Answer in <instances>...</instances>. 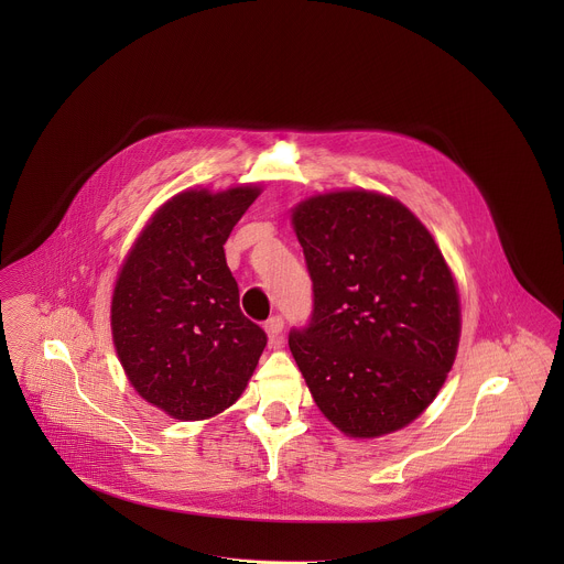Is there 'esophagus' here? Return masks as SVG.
<instances>
[{"instance_id":"1","label":"esophagus","mask_w":564,"mask_h":564,"mask_svg":"<svg viewBox=\"0 0 564 564\" xmlns=\"http://www.w3.org/2000/svg\"><path fill=\"white\" fill-rule=\"evenodd\" d=\"M265 333H268L270 346H274V348L283 346V341H285V337H283V318L279 314H274V316H270L265 321Z\"/></svg>"}]
</instances>
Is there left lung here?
<instances>
[{
	"label": "left lung",
	"instance_id": "8db88e82",
	"mask_svg": "<svg viewBox=\"0 0 564 564\" xmlns=\"http://www.w3.org/2000/svg\"><path fill=\"white\" fill-rule=\"evenodd\" d=\"M312 279V316L292 357L324 413L350 437L404 429L435 399L459 344V294L420 218L366 192L292 209Z\"/></svg>",
	"mask_w": 564,
	"mask_h": 564
}]
</instances>
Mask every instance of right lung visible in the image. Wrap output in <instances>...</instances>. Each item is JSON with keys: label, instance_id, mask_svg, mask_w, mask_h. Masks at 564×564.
Wrapping results in <instances>:
<instances>
[{"label": "right lung", "instance_id": "add662e5", "mask_svg": "<svg viewBox=\"0 0 564 564\" xmlns=\"http://www.w3.org/2000/svg\"><path fill=\"white\" fill-rule=\"evenodd\" d=\"M257 185L187 189L160 207L116 281L111 333L142 399L174 420H207L243 394L268 344L238 305L225 240Z\"/></svg>", "mask_w": 564, "mask_h": 564}]
</instances>
